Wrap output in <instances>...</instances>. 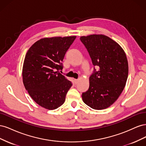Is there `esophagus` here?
Wrapping results in <instances>:
<instances>
[{
  "label": "esophagus",
  "mask_w": 146,
  "mask_h": 146,
  "mask_svg": "<svg viewBox=\"0 0 146 146\" xmlns=\"http://www.w3.org/2000/svg\"><path fill=\"white\" fill-rule=\"evenodd\" d=\"M78 79H74V82H75V83H77V82H78Z\"/></svg>",
  "instance_id": "34e87169"
}]
</instances>
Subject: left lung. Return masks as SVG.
I'll use <instances>...</instances> for the list:
<instances>
[{"label":"left lung","mask_w":146,"mask_h":146,"mask_svg":"<svg viewBox=\"0 0 146 146\" xmlns=\"http://www.w3.org/2000/svg\"><path fill=\"white\" fill-rule=\"evenodd\" d=\"M94 68L90 87L82 93L84 103L94 110L105 109L114 104L125 86L129 65L125 52L112 39L103 35L81 36Z\"/></svg>","instance_id":"1"}]
</instances>
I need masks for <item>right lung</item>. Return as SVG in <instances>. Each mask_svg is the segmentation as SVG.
<instances>
[{"label": "right lung", "mask_w": 146, "mask_h": 146, "mask_svg": "<svg viewBox=\"0 0 146 146\" xmlns=\"http://www.w3.org/2000/svg\"><path fill=\"white\" fill-rule=\"evenodd\" d=\"M76 36L44 38L30 47L23 68V83L32 99L41 107L55 110L62 105L72 82L60 72L66 52Z\"/></svg>", "instance_id": "right-lung-1"}]
</instances>
